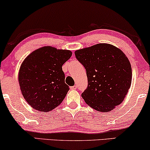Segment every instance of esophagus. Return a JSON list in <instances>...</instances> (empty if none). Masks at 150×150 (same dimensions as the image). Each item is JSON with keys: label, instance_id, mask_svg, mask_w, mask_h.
<instances>
[{"label": "esophagus", "instance_id": "esophagus-1", "mask_svg": "<svg viewBox=\"0 0 150 150\" xmlns=\"http://www.w3.org/2000/svg\"><path fill=\"white\" fill-rule=\"evenodd\" d=\"M77 88V86H71L70 87V89L71 90H76Z\"/></svg>", "mask_w": 150, "mask_h": 150}]
</instances>
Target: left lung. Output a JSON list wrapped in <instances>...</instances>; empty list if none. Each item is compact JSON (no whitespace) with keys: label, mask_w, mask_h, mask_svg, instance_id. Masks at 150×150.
Masks as SVG:
<instances>
[{"label":"left lung","mask_w":150,"mask_h":150,"mask_svg":"<svg viewBox=\"0 0 150 150\" xmlns=\"http://www.w3.org/2000/svg\"><path fill=\"white\" fill-rule=\"evenodd\" d=\"M75 54L86 70L88 87L81 94L86 104L100 112L121 104L132 81L131 66L124 52L111 44L98 43Z\"/></svg>","instance_id":"1"}]
</instances>
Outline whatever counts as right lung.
<instances>
[{"label": "right lung", "instance_id": "right-lung-1", "mask_svg": "<svg viewBox=\"0 0 150 150\" xmlns=\"http://www.w3.org/2000/svg\"><path fill=\"white\" fill-rule=\"evenodd\" d=\"M71 56L70 50L45 46L24 59L18 81L23 96L33 109L48 112L62 102L69 88L62 67Z\"/></svg>", "mask_w": 150, "mask_h": 150}]
</instances>
